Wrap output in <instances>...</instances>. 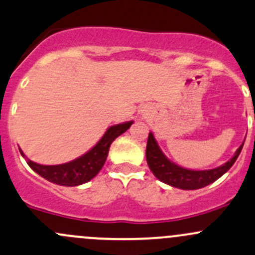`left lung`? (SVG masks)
Wrapping results in <instances>:
<instances>
[{
	"mask_svg": "<svg viewBox=\"0 0 255 255\" xmlns=\"http://www.w3.org/2000/svg\"><path fill=\"white\" fill-rule=\"evenodd\" d=\"M243 144H245V141H243L240 148L236 150L234 156L229 161L225 162L224 165L219 166L216 168H211V170L194 171L181 167L179 165L168 160L167 156L162 152V150L160 149L152 132H150L145 155L149 168L159 181L171 187L192 191V189H199L208 186V184H211L222 175H225L237 160L238 155L242 151Z\"/></svg>",
	"mask_w": 255,
	"mask_h": 255,
	"instance_id": "1",
	"label": "left lung"
}]
</instances>
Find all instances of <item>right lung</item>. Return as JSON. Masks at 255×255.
Here are the masks:
<instances>
[{
    "label": "right lung",
    "mask_w": 255,
    "mask_h": 255,
    "mask_svg": "<svg viewBox=\"0 0 255 255\" xmlns=\"http://www.w3.org/2000/svg\"><path fill=\"white\" fill-rule=\"evenodd\" d=\"M132 125L133 121H128V122L120 123V125L111 126L103 135V138L89 151L77 157L76 160L61 163V165H40V163L29 160L20 149L19 151L21 156L26 160V163L30 166L31 170L35 171L37 175L44 177L47 181L58 184V186H79V184L89 182L100 172L107 159L112 141L117 136L123 134Z\"/></svg>",
    "instance_id": "obj_1"
}]
</instances>
